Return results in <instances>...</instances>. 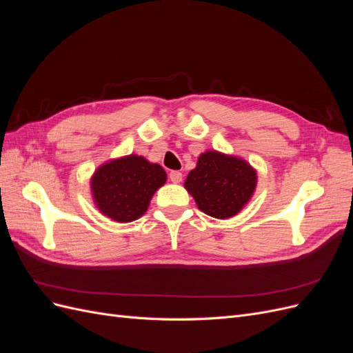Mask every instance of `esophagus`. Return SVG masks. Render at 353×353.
<instances>
[{
    "instance_id": "34e87169",
    "label": "esophagus",
    "mask_w": 353,
    "mask_h": 353,
    "mask_svg": "<svg viewBox=\"0 0 353 353\" xmlns=\"http://www.w3.org/2000/svg\"><path fill=\"white\" fill-rule=\"evenodd\" d=\"M169 179L172 181L174 184H179L181 181H183V174L178 172V170H174V172L169 174Z\"/></svg>"
}]
</instances>
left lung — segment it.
I'll return each instance as SVG.
<instances>
[{"mask_svg":"<svg viewBox=\"0 0 353 353\" xmlns=\"http://www.w3.org/2000/svg\"><path fill=\"white\" fill-rule=\"evenodd\" d=\"M256 184L258 172L248 160L209 150L199 156L184 187L201 212L216 219H228L250 201Z\"/></svg>","mask_w":353,"mask_h":353,"instance_id":"1","label":"left lung"}]
</instances>
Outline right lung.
Segmentation results:
<instances>
[{
	"mask_svg": "<svg viewBox=\"0 0 353 353\" xmlns=\"http://www.w3.org/2000/svg\"><path fill=\"white\" fill-rule=\"evenodd\" d=\"M159 163L143 156L128 154L100 165L90 179L95 208L114 222H132L150 206L156 191L166 183Z\"/></svg>",
	"mask_w": 353,
	"mask_h": 353,
	"instance_id": "obj_1",
	"label": "right lung"
}]
</instances>
